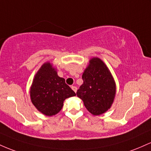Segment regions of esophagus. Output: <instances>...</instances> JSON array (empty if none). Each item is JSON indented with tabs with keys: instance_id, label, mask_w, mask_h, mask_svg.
<instances>
[{
	"instance_id": "obj_1",
	"label": "esophagus",
	"mask_w": 151,
	"mask_h": 151,
	"mask_svg": "<svg viewBox=\"0 0 151 151\" xmlns=\"http://www.w3.org/2000/svg\"><path fill=\"white\" fill-rule=\"evenodd\" d=\"M71 88H72V90L74 91V92L76 93V91H77V87H76V86H72Z\"/></svg>"
}]
</instances>
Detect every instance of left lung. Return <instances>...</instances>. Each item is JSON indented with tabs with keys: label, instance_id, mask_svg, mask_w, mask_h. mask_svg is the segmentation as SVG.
Here are the masks:
<instances>
[{
	"label": "left lung",
	"instance_id": "left-lung-1",
	"mask_svg": "<svg viewBox=\"0 0 151 151\" xmlns=\"http://www.w3.org/2000/svg\"><path fill=\"white\" fill-rule=\"evenodd\" d=\"M82 78L83 83L76 93L78 97L91 114L106 113L112 106L116 93V83L107 65L99 58H92Z\"/></svg>",
	"mask_w": 151,
	"mask_h": 151
}]
</instances>
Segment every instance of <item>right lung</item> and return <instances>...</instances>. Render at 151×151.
Masks as SVG:
<instances>
[{
  "instance_id": "right-lung-1",
  "label": "right lung",
  "mask_w": 151,
  "mask_h": 151,
  "mask_svg": "<svg viewBox=\"0 0 151 151\" xmlns=\"http://www.w3.org/2000/svg\"><path fill=\"white\" fill-rule=\"evenodd\" d=\"M76 93L65 83V79L58 76L50 62L43 63L35 73L30 89L31 102L39 112L47 116L57 114L68 98Z\"/></svg>"
}]
</instances>
